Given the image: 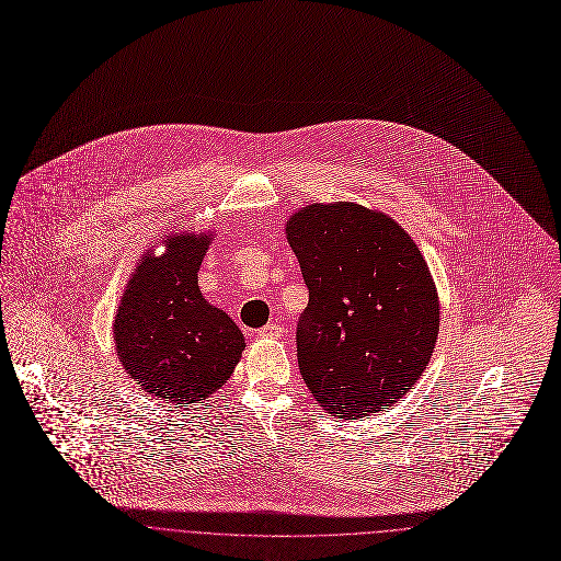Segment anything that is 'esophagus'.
Wrapping results in <instances>:
<instances>
[{"instance_id": "34e87169", "label": "esophagus", "mask_w": 561, "mask_h": 561, "mask_svg": "<svg viewBox=\"0 0 561 561\" xmlns=\"http://www.w3.org/2000/svg\"><path fill=\"white\" fill-rule=\"evenodd\" d=\"M259 335H261V339L276 341V339H280V335H283V327L276 324V322H270V324H265L263 329H259Z\"/></svg>"}]
</instances>
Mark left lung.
Segmentation results:
<instances>
[{
  "instance_id": "obj_1",
  "label": "left lung",
  "mask_w": 561,
  "mask_h": 561,
  "mask_svg": "<svg viewBox=\"0 0 561 561\" xmlns=\"http://www.w3.org/2000/svg\"><path fill=\"white\" fill-rule=\"evenodd\" d=\"M309 302L296 331L300 376L331 415L396 404L424 374L439 298L400 222L352 201L309 203L285 222Z\"/></svg>"
}]
</instances>
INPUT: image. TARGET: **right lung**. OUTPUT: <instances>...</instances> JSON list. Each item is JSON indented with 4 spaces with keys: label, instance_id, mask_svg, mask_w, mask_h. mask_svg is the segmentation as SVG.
<instances>
[{
    "label": "right lung",
    "instance_id": "add662e5",
    "mask_svg": "<svg viewBox=\"0 0 561 561\" xmlns=\"http://www.w3.org/2000/svg\"><path fill=\"white\" fill-rule=\"evenodd\" d=\"M214 232H170L165 252L146 250L133 270L112 320L124 371L150 396L194 404L234 374L245 335L205 300L198 270Z\"/></svg>",
    "mask_w": 561,
    "mask_h": 561
}]
</instances>
